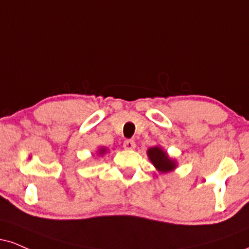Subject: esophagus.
<instances>
[{
	"instance_id": "esophagus-1",
	"label": "esophagus",
	"mask_w": 249,
	"mask_h": 249,
	"mask_svg": "<svg viewBox=\"0 0 249 249\" xmlns=\"http://www.w3.org/2000/svg\"><path fill=\"white\" fill-rule=\"evenodd\" d=\"M123 146H124V148L126 149V151H132V149L136 148V142H134V140L128 139V140H125L124 145Z\"/></svg>"
}]
</instances>
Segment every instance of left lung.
<instances>
[{
	"label": "left lung",
	"instance_id": "obj_1",
	"mask_svg": "<svg viewBox=\"0 0 249 249\" xmlns=\"http://www.w3.org/2000/svg\"><path fill=\"white\" fill-rule=\"evenodd\" d=\"M146 153H147L149 161L159 173L164 174L173 172L178 167V161L170 158L167 151H164L161 146H153V147L148 148Z\"/></svg>",
	"mask_w": 249,
	"mask_h": 249
}]
</instances>
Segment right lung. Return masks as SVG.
<instances>
[{
    "label": "right lung",
    "instance_id": "1",
    "mask_svg": "<svg viewBox=\"0 0 249 249\" xmlns=\"http://www.w3.org/2000/svg\"><path fill=\"white\" fill-rule=\"evenodd\" d=\"M96 153H97L98 157H103L104 154L107 153V148L104 147V146H102V147H98L97 152H96Z\"/></svg>",
    "mask_w": 249,
    "mask_h": 249
}]
</instances>
